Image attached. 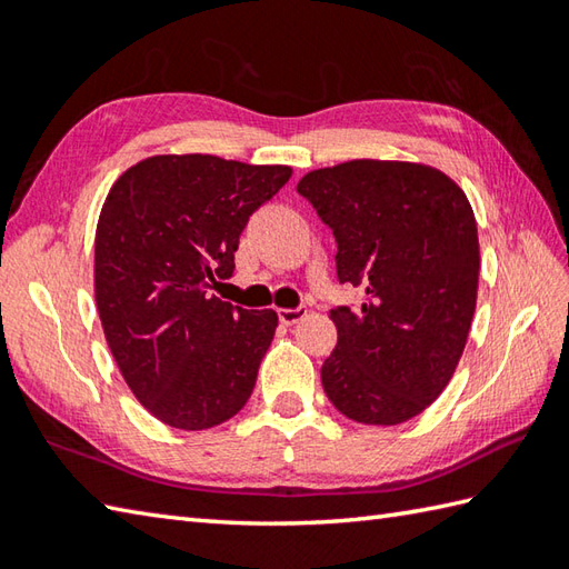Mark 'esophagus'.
Segmentation results:
<instances>
[{"label": "esophagus", "mask_w": 569, "mask_h": 569, "mask_svg": "<svg viewBox=\"0 0 569 569\" xmlns=\"http://www.w3.org/2000/svg\"><path fill=\"white\" fill-rule=\"evenodd\" d=\"M306 306H298V308H281L278 310V320H281L283 325H296L298 320L306 318Z\"/></svg>", "instance_id": "obj_1"}]
</instances>
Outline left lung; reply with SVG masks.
I'll list each match as a JSON object with an SVG mask.
<instances>
[{"label": "left lung", "instance_id": "8db88e82", "mask_svg": "<svg viewBox=\"0 0 569 569\" xmlns=\"http://www.w3.org/2000/svg\"><path fill=\"white\" fill-rule=\"evenodd\" d=\"M298 192L337 241V347L320 369L332 406L365 426L422 413L452 379L477 306L479 239L469 200L445 173L403 161H347Z\"/></svg>", "mask_w": 569, "mask_h": 569}]
</instances>
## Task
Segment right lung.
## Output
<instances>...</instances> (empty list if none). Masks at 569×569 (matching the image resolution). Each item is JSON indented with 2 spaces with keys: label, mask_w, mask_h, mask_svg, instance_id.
Masks as SVG:
<instances>
[{
  "label": "right lung",
  "mask_w": 569,
  "mask_h": 569,
  "mask_svg": "<svg viewBox=\"0 0 569 569\" xmlns=\"http://www.w3.org/2000/svg\"><path fill=\"white\" fill-rule=\"evenodd\" d=\"M288 166L151 156L112 186L94 237L102 330L141 406L178 430L237 416L257 383L278 316L212 296L234 273L249 217Z\"/></svg>",
  "instance_id": "right-lung-1"
}]
</instances>
